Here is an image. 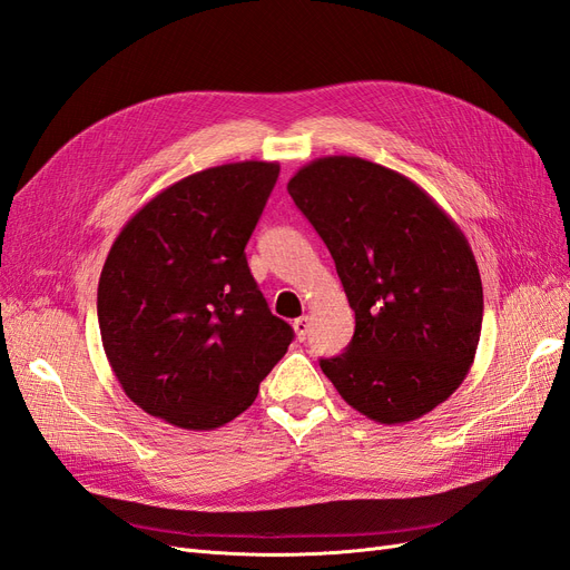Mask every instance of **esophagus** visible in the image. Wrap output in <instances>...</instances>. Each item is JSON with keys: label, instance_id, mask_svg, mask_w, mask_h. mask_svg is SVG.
<instances>
[{"label": "esophagus", "instance_id": "1", "mask_svg": "<svg viewBox=\"0 0 570 570\" xmlns=\"http://www.w3.org/2000/svg\"><path fill=\"white\" fill-rule=\"evenodd\" d=\"M292 327H295V335H297V340H306V335H308V327H312V318H308V316H302V318H297L295 323H292Z\"/></svg>", "mask_w": 570, "mask_h": 570}]
</instances>
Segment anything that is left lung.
I'll use <instances>...</instances> for the list:
<instances>
[{
  "label": "left lung",
  "instance_id": "obj_1",
  "mask_svg": "<svg viewBox=\"0 0 570 570\" xmlns=\"http://www.w3.org/2000/svg\"><path fill=\"white\" fill-rule=\"evenodd\" d=\"M331 252L354 337L321 371L375 423L425 416L469 375L482 283L469 239L425 189L358 157H323L287 183Z\"/></svg>",
  "mask_w": 570,
  "mask_h": 570
}]
</instances>
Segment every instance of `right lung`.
I'll return each mask as SVG.
<instances>
[{"label": "right lung", "instance_id": "obj_1", "mask_svg": "<svg viewBox=\"0 0 570 570\" xmlns=\"http://www.w3.org/2000/svg\"><path fill=\"white\" fill-rule=\"evenodd\" d=\"M278 174L275 161L199 170L151 197L111 245L97 287L101 344L149 416L185 430L230 423L295 337L245 256Z\"/></svg>", "mask_w": 570, "mask_h": 570}]
</instances>
